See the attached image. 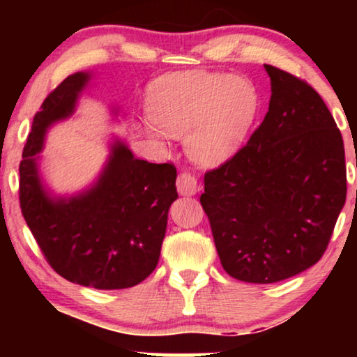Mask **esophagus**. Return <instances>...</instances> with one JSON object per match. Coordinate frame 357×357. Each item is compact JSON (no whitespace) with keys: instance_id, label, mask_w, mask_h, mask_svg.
<instances>
[{"instance_id":"1","label":"esophagus","mask_w":357,"mask_h":357,"mask_svg":"<svg viewBox=\"0 0 357 357\" xmlns=\"http://www.w3.org/2000/svg\"><path fill=\"white\" fill-rule=\"evenodd\" d=\"M177 190L180 195H195L199 190V183L197 175L192 172H185L178 174L177 177Z\"/></svg>"}]
</instances>
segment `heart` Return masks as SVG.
<instances>
[{"label": "heart", "instance_id": "obj_1", "mask_svg": "<svg viewBox=\"0 0 357 357\" xmlns=\"http://www.w3.org/2000/svg\"><path fill=\"white\" fill-rule=\"evenodd\" d=\"M260 97L245 77L183 71L151 82L146 110L151 138L185 135L190 159L204 167L222 164L241 148L257 119Z\"/></svg>", "mask_w": 357, "mask_h": 357}]
</instances>
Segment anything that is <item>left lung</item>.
Wrapping results in <instances>:
<instances>
[{"label":"left lung","instance_id":"obj_1","mask_svg":"<svg viewBox=\"0 0 357 357\" xmlns=\"http://www.w3.org/2000/svg\"><path fill=\"white\" fill-rule=\"evenodd\" d=\"M265 70V120L231 159L204 174L199 197L222 268L258 284L315 265L346 202L343 136L328 107L305 79Z\"/></svg>","mask_w":357,"mask_h":357}]
</instances>
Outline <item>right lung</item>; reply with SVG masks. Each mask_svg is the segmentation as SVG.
Masks as SVG:
<instances>
[{
	"mask_svg": "<svg viewBox=\"0 0 357 357\" xmlns=\"http://www.w3.org/2000/svg\"><path fill=\"white\" fill-rule=\"evenodd\" d=\"M86 81L84 73L68 76L33 116L19 164V203L38 248L58 275L96 289H125L158 266L169 208L178 197L177 169L170 162L136 159L116 143L94 188L70 199L48 198L36 154L47 126L71 114Z\"/></svg>",
	"mask_w": 357,
	"mask_h": 357,
	"instance_id": "right-lung-1",
	"label": "right lung"
}]
</instances>
